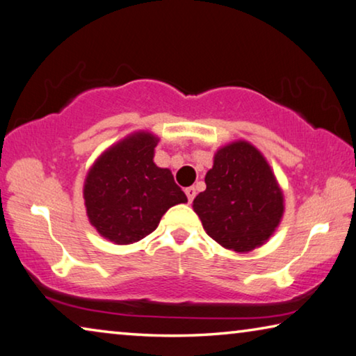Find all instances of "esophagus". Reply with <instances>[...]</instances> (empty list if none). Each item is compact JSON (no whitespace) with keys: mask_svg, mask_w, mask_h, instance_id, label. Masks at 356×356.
<instances>
[{"mask_svg":"<svg viewBox=\"0 0 356 356\" xmlns=\"http://www.w3.org/2000/svg\"><path fill=\"white\" fill-rule=\"evenodd\" d=\"M186 195H188V200H189V204L191 202L194 200V197H195V188H186Z\"/></svg>","mask_w":356,"mask_h":356,"instance_id":"esophagus-1","label":"esophagus"}]
</instances>
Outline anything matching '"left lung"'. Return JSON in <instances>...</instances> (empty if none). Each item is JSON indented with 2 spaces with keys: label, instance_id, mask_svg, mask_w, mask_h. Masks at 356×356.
Segmentation results:
<instances>
[{
  "label": "left lung",
  "instance_id": "8db88e82",
  "mask_svg": "<svg viewBox=\"0 0 356 356\" xmlns=\"http://www.w3.org/2000/svg\"><path fill=\"white\" fill-rule=\"evenodd\" d=\"M193 209L221 247L247 253L264 245L282 221L283 193L266 157L248 143L220 147Z\"/></svg>",
  "mask_w": 356,
  "mask_h": 356
}]
</instances>
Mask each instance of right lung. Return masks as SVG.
Listing matches in <instances>:
<instances>
[{
	"label": "right lung",
	"mask_w": 356,
	"mask_h": 356,
	"mask_svg": "<svg viewBox=\"0 0 356 356\" xmlns=\"http://www.w3.org/2000/svg\"><path fill=\"white\" fill-rule=\"evenodd\" d=\"M156 135L135 132L113 145L87 173V216L102 237L116 245L145 238L170 207L188 197L168 168L154 163Z\"/></svg>",
	"instance_id": "right-lung-1"
}]
</instances>
